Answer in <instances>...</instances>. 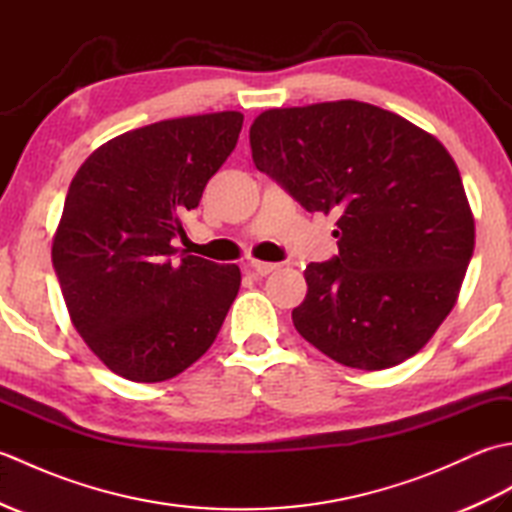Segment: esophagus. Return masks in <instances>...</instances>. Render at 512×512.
<instances>
[{"mask_svg": "<svg viewBox=\"0 0 512 512\" xmlns=\"http://www.w3.org/2000/svg\"><path fill=\"white\" fill-rule=\"evenodd\" d=\"M248 270H253L255 275L259 277H266L270 273H275V270L279 268V264H268V262H257V259H250V262L246 264Z\"/></svg>", "mask_w": 512, "mask_h": 512, "instance_id": "34e87169", "label": "esophagus"}]
</instances>
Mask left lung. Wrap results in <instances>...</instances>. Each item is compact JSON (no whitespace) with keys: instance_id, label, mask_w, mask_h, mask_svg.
Segmentation results:
<instances>
[{"instance_id":"8db88e82","label":"left lung","mask_w":512,"mask_h":512,"mask_svg":"<svg viewBox=\"0 0 512 512\" xmlns=\"http://www.w3.org/2000/svg\"><path fill=\"white\" fill-rule=\"evenodd\" d=\"M250 149L303 209L339 215V255L303 273L297 332L367 372L420 352L458 301L475 248L460 171L440 140L376 105L332 101L262 112Z\"/></svg>"}]
</instances>
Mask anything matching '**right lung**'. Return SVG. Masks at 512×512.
Returning a JSON list of instances; mask_svg holds the SVG:
<instances>
[{"label": "right lung", "mask_w": 512, "mask_h": 512, "mask_svg": "<svg viewBox=\"0 0 512 512\" xmlns=\"http://www.w3.org/2000/svg\"><path fill=\"white\" fill-rule=\"evenodd\" d=\"M244 116L215 112L132 129L92 151L70 182L52 242L72 325L134 383L184 372L237 297L235 264L182 255V215L237 145Z\"/></svg>", "instance_id": "obj_1"}]
</instances>
